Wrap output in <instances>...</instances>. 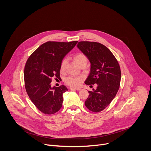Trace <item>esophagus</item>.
Here are the masks:
<instances>
[{"mask_svg":"<svg viewBox=\"0 0 151 151\" xmlns=\"http://www.w3.org/2000/svg\"><path fill=\"white\" fill-rule=\"evenodd\" d=\"M70 89L71 90H78V91L81 90V88H76V87H70Z\"/></svg>","mask_w":151,"mask_h":151,"instance_id":"esophagus-1","label":"esophagus"}]
</instances>
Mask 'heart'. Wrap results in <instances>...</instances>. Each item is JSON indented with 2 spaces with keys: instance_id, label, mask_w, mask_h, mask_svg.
Masks as SVG:
<instances>
[{
  "instance_id": "1",
  "label": "heart",
  "mask_w": 151,
  "mask_h": 151,
  "mask_svg": "<svg viewBox=\"0 0 151 151\" xmlns=\"http://www.w3.org/2000/svg\"><path fill=\"white\" fill-rule=\"evenodd\" d=\"M73 59L80 67L84 65H87L88 62V58L87 56L83 53H78L75 55L73 57ZM67 62L68 60L66 58L63 59L61 61L60 67V71L61 72L65 70ZM82 79L83 78L81 76H69L64 79V81L69 85L73 86V87H76V86H78L79 84V83L82 81Z\"/></svg>"
}]
</instances>
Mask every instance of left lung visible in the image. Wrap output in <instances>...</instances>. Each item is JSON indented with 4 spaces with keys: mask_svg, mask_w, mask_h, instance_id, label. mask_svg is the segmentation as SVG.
<instances>
[{
    "mask_svg": "<svg viewBox=\"0 0 151 151\" xmlns=\"http://www.w3.org/2000/svg\"><path fill=\"white\" fill-rule=\"evenodd\" d=\"M77 47L91 63L90 73L85 83L90 86L97 83L96 90L88 91L85 106L92 112H101L109 106L119 90L121 76L119 63L111 51L100 43L81 41Z\"/></svg>",
    "mask_w": 151,
    "mask_h": 151,
    "instance_id": "left-lung-1",
    "label": "left lung"
}]
</instances>
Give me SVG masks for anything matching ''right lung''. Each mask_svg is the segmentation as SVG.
I'll return each mask as SVG.
<instances>
[{"label":"right lung","instance_id":"1","mask_svg":"<svg viewBox=\"0 0 151 151\" xmlns=\"http://www.w3.org/2000/svg\"><path fill=\"white\" fill-rule=\"evenodd\" d=\"M77 43L47 42L27 60L24 72L26 90L31 101L42 113L54 114L61 109L63 94L68 90L64 85L51 87V79L60 78L61 62Z\"/></svg>","mask_w":151,"mask_h":151}]
</instances>
